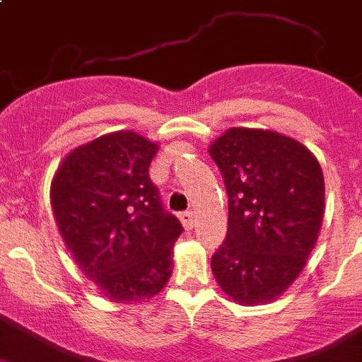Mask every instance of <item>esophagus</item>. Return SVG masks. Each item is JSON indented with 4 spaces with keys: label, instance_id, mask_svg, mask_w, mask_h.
<instances>
[{
    "label": "esophagus",
    "instance_id": "34e87169",
    "mask_svg": "<svg viewBox=\"0 0 362 362\" xmlns=\"http://www.w3.org/2000/svg\"><path fill=\"white\" fill-rule=\"evenodd\" d=\"M180 221L186 230H191L193 224H195V214H193V211H184V214L180 215Z\"/></svg>",
    "mask_w": 362,
    "mask_h": 362
}]
</instances>
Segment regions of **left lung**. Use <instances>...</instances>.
<instances>
[{
    "label": "left lung",
    "mask_w": 362,
    "mask_h": 362,
    "mask_svg": "<svg viewBox=\"0 0 362 362\" xmlns=\"http://www.w3.org/2000/svg\"><path fill=\"white\" fill-rule=\"evenodd\" d=\"M228 193V233L211 256L221 289L243 305L276 300L298 278L324 218L320 163L272 130L228 129L209 145Z\"/></svg>",
    "instance_id": "obj_1"
}]
</instances>
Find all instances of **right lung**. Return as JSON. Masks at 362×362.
Wrapping results in <instances>:
<instances>
[{
  "mask_svg": "<svg viewBox=\"0 0 362 362\" xmlns=\"http://www.w3.org/2000/svg\"><path fill=\"white\" fill-rule=\"evenodd\" d=\"M158 145L121 130L81 145L51 182V208L68 250L112 302L153 298L173 274L180 221L148 176Z\"/></svg>",
  "mask_w": 362,
  "mask_h": 362,
  "instance_id": "obj_1",
  "label": "right lung"
}]
</instances>
